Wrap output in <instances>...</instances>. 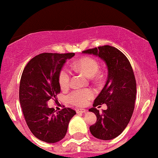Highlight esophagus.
Wrapping results in <instances>:
<instances>
[{"mask_svg":"<svg viewBox=\"0 0 158 158\" xmlns=\"http://www.w3.org/2000/svg\"><path fill=\"white\" fill-rule=\"evenodd\" d=\"M76 111H77V114H83V113H85V112L87 111V110H85V109H82V108H78L76 110Z\"/></svg>","mask_w":158,"mask_h":158,"instance_id":"esophagus-1","label":"esophagus"}]
</instances>
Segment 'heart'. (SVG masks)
Here are the masks:
<instances>
[{
	"label": "heart",
	"instance_id": "b5f03b06",
	"mask_svg": "<svg viewBox=\"0 0 158 158\" xmlns=\"http://www.w3.org/2000/svg\"><path fill=\"white\" fill-rule=\"evenodd\" d=\"M72 68L85 74L87 77H94L99 71V64L95 59L84 57L73 63ZM70 83V74L68 70L63 69L59 74V84L61 88H67ZM94 96V92L90 89L73 91L69 97L71 104L76 106H84L87 101Z\"/></svg>",
	"mask_w": 158,
	"mask_h": 158
}]
</instances>
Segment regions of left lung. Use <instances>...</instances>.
I'll list each match as a JSON object with an SVG mask.
<instances>
[{"instance_id": "8db88e82", "label": "left lung", "mask_w": 158, "mask_h": 158, "mask_svg": "<svg viewBox=\"0 0 158 158\" xmlns=\"http://www.w3.org/2000/svg\"><path fill=\"white\" fill-rule=\"evenodd\" d=\"M82 53L100 57L107 65L105 85L95 98L94 107L89 109L97 117L90 131L98 139L112 140L124 131L134 112L137 93L134 71L127 57L114 47L105 45ZM104 103L107 109L100 114L95 107Z\"/></svg>"}]
</instances>
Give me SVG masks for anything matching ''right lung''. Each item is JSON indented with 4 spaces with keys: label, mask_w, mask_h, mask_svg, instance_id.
<instances>
[{
    "label": "right lung",
    "mask_w": 158,
    "mask_h": 158,
    "mask_svg": "<svg viewBox=\"0 0 158 158\" xmlns=\"http://www.w3.org/2000/svg\"><path fill=\"white\" fill-rule=\"evenodd\" d=\"M74 53H43L26 65L21 75L19 99L23 114L31 133L47 143H56L64 137L75 110L65 107L58 112L48 106L51 99L57 101L60 92L59 74L68 59Z\"/></svg>",
    "instance_id": "obj_1"
}]
</instances>
